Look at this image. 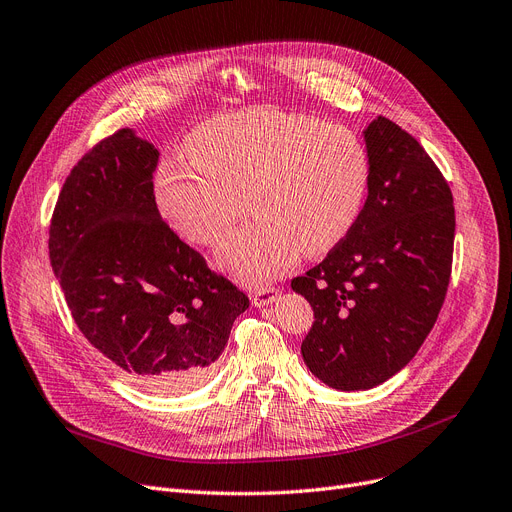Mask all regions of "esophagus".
I'll return each instance as SVG.
<instances>
[{
    "label": "esophagus",
    "instance_id": "34e87169",
    "mask_svg": "<svg viewBox=\"0 0 512 512\" xmlns=\"http://www.w3.org/2000/svg\"><path fill=\"white\" fill-rule=\"evenodd\" d=\"M279 294H281V291H279V289H275V287H262V289L254 291L250 300H252V306L262 308V306H269V304H273V302L279 298Z\"/></svg>",
    "mask_w": 512,
    "mask_h": 512
}]
</instances>
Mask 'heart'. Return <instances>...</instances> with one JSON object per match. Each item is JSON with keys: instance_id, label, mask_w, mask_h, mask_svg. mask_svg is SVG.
Returning a JSON list of instances; mask_svg holds the SVG:
<instances>
[{"instance_id": "1", "label": "heart", "mask_w": 512, "mask_h": 512, "mask_svg": "<svg viewBox=\"0 0 512 512\" xmlns=\"http://www.w3.org/2000/svg\"><path fill=\"white\" fill-rule=\"evenodd\" d=\"M183 160L154 177L168 227L198 246H218L243 212L256 216L216 256L246 285L285 273L300 256L333 250L356 225L371 183L360 135L339 123L277 108L214 116L185 141Z\"/></svg>"}]
</instances>
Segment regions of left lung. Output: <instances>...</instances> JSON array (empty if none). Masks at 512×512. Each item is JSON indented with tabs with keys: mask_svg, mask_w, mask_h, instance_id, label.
Here are the masks:
<instances>
[{
	"mask_svg": "<svg viewBox=\"0 0 512 512\" xmlns=\"http://www.w3.org/2000/svg\"><path fill=\"white\" fill-rule=\"evenodd\" d=\"M362 137L371 183L358 221L291 281L314 310L306 367L342 392L371 389L415 358L446 298L456 227L450 187L415 137L383 116Z\"/></svg>",
	"mask_w": 512,
	"mask_h": 512,
	"instance_id": "1",
	"label": "left lung"
}]
</instances>
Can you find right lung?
<instances>
[{
	"instance_id": "obj_1",
	"label": "right lung",
	"mask_w": 512,
	"mask_h": 512,
	"mask_svg": "<svg viewBox=\"0 0 512 512\" xmlns=\"http://www.w3.org/2000/svg\"><path fill=\"white\" fill-rule=\"evenodd\" d=\"M158 158L133 129L85 154L60 191L50 260L89 344L133 385L170 396L210 377L250 300L162 221Z\"/></svg>"
}]
</instances>
